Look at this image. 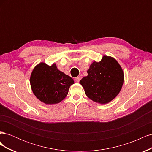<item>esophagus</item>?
<instances>
[{"label": "esophagus", "instance_id": "obj_1", "mask_svg": "<svg viewBox=\"0 0 152 152\" xmlns=\"http://www.w3.org/2000/svg\"><path fill=\"white\" fill-rule=\"evenodd\" d=\"M80 78L79 77H75V79H74L75 82H77V83H79V81H80Z\"/></svg>", "mask_w": 152, "mask_h": 152}]
</instances>
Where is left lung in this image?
<instances>
[{"mask_svg":"<svg viewBox=\"0 0 152 152\" xmlns=\"http://www.w3.org/2000/svg\"><path fill=\"white\" fill-rule=\"evenodd\" d=\"M87 76L80 84L86 96L93 102L107 104L120 93L124 83V72L113 58L103 56L99 62L94 61L87 70Z\"/></svg>","mask_w":152,"mask_h":152,"instance_id":"obj_1","label":"left lung"}]
</instances>
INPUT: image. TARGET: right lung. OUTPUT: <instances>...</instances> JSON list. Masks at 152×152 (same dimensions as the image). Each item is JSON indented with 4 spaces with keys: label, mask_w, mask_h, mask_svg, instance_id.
Wrapping results in <instances>:
<instances>
[{
    "label": "right lung",
    "mask_w": 152,
    "mask_h": 152,
    "mask_svg": "<svg viewBox=\"0 0 152 152\" xmlns=\"http://www.w3.org/2000/svg\"><path fill=\"white\" fill-rule=\"evenodd\" d=\"M30 82L35 96L47 104L61 102L74 84L70 76L58 70L56 64L49 66L44 63H40L34 68Z\"/></svg>",
    "instance_id": "1"
}]
</instances>
